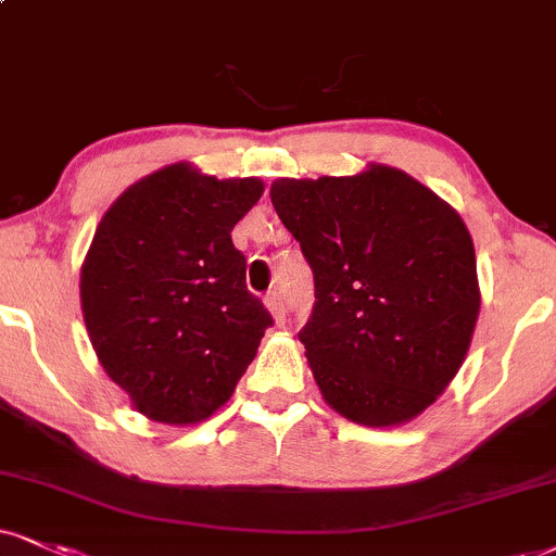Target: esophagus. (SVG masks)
<instances>
[{
  "label": "esophagus",
  "mask_w": 556,
  "mask_h": 556,
  "mask_svg": "<svg viewBox=\"0 0 556 556\" xmlns=\"http://www.w3.org/2000/svg\"><path fill=\"white\" fill-rule=\"evenodd\" d=\"M265 306H267V309H270L273 319H276V325H283V321H286V309H283V296H280V291L267 293Z\"/></svg>",
  "instance_id": "1"
}]
</instances>
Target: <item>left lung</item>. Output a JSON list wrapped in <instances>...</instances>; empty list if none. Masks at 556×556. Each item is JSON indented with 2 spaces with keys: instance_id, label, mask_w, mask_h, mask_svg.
Listing matches in <instances>:
<instances>
[{
  "instance_id": "left-lung-1",
  "label": "left lung",
  "mask_w": 556,
  "mask_h": 556,
  "mask_svg": "<svg viewBox=\"0 0 556 556\" xmlns=\"http://www.w3.org/2000/svg\"><path fill=\"white\" fill-rule=\"evenodd\" d=\"M270 201L314 273L299 340L325 402L368 428L415 420L462 368L482 304L464 218L389 164L280 177Z\"/></svg>"
}]
</instances>
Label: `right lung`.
I'll return each mask as SVG.
<instances>
[{
	"mask_svg": "<svg viewBox=\"0 0 556 556\" xmlns=\"http://www.w3.org/2000/svg\"><path fill=\"white\" fill-rule=\"evenodd\" d=\"M263 190L257 177L216 180L177 162L123 190L94 229L79 280L89 342L149 420L214 415L273 325L231 242Z\"/></svg>",
	"mask_w": 556,
	"mask_h": 556,
	"instance_id": "add662e5",
	"label": "right lung"
}]
</instances>
